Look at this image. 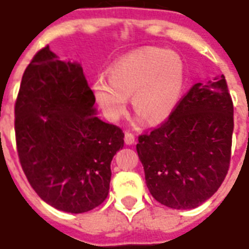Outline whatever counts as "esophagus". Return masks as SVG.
<instances>
[{"instance_id": "1", "label": "esophagus", "mask_w": 249, "mask_h": 249, "mask_svg": "<svg viewBox=\"0 0 249 249\" xmlns=\"http://www.w3.org/2000/svg\"><path fill=\"white\" fill-rule=\"evenodd\" d=\"M124 142H126V144H132L135 142V135L131 134V132H126L124 134Z\"/></svg>"}]
</instances>
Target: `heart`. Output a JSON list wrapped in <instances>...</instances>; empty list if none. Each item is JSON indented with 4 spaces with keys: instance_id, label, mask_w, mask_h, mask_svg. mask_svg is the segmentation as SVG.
<instances>
[{
    "instance_id": "heart-1",
    "label": "heart",
    "mask_w": 249,
    "mask_h": 249,
    "mask_svg": "<svg viewBox=\"0 0 249 249\" xmlns=\"http://www.w3.org/2000/svg\"><path fill=\"white\" fill-rule=\"evenodd\" d=\"M109 80L93 83L96 101L109 121L126 113L131 96L132 107L149 123L166 119L177 107L183 84L184 67L180 57L160 48H145L118 59L107 71Z\"/></svg>"
}]
</instances>
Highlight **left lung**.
Here are the masks:
<instances>
[{
	"label": "left lung",
	"instance_id": "obj_1",
	"mask_svg": "<svg viewBox=\"0 0 249 249\" xmlns=\"http://www.w3.org/2000/svg\"><path fill=\"white\" fill-rule=\"evenodd\" d=\"M232 130L225 76L196 83L159 127L138 139L152 196L173 209L196 208L213 196L230 167Z\"/></svg>",
	"mask_w": 249,
	"mask_h": 249
}]
</instances>
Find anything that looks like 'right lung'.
I'll use <instances>...</instances> for the list:
<instances>
[{"mask_svg": "<svg viewBox=\"0 0 249 249\" xmlns=\"http://www.w3.org/2000/svg\"><path fill=\"white\" fill-rule=\"evenodd\" d=\"M94 94L78 63L44 46L22 76L15 101L17 151L31 187L55 209L84 213L105 201L121 127L94 113Z\"/></svg>", "mask_w": 249, "mask_h": 249, "instance_id": "obj_1", "label": "right lung"}]
</instances>
